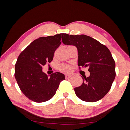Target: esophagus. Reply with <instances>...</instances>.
Listing matches in <instances>:
<instances>
[{
  "label": "esophagus",
  "mask_w": 130,
  "mask_h": 130,
  "mask_svg": "<svg viewBox=\"0 0 130 130\" xmlns=\"http://www.w3.org/2000/svg\"><path fill=\"white\" fill-rule=\"evenodd\" d=\"M72 76H73L72 74H66V75H65V78L66 79H69V78H71V77H72Z\"/></svg>",
  "instance_id": "1"
}]
</instances>
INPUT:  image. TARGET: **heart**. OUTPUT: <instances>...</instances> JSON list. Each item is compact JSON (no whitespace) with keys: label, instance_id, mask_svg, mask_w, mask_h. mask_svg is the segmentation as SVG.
<instances>
[{"label":"heart","instance_id":"heart-1","mask_svg":"<svg viewBox=\"0 0 130 130\" xmlns=\"http://www.w3.org/2000/svg\"><path fill=\"white\" fill-rule=\"evenodd\" d=\"M60 69L61 71H68L70 70V68L69 67L68 65H62L61 66H60Z\"/></svg>","mask_w":130,"mask_h":130}]
</instances>
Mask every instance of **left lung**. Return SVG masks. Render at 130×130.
<instances>
[{"instance_id":"1","label":"left lung","mask_w":130,"mask_h":130,"mask_svg":"<svg viewBox=\"0 0 130 130\" xmlns=\"http://www.w3.org/2000/svg\"><path fill=\"white\" fill-rule=\"evenodd\" d=\"M62 41L64 45L76 46L79 67L89 68L90 75L82 78V84L74 88L75 94L83 101H99L109 92L115 79L116 64L111 52L106 46L85 35L63 34Z\"/></svg>"}]
</instances>
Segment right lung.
<instances>
[{
  "label": "right lung",
  "instance_id": "obj_1",
  "mask_svg": "<svg viewBox=\"0 0 130 130\" xmlns=\"http://www.w3.org/2000/svg\"><path fill=\"white\" fill-rule=\"evenodd\" d=\"M62 34L38 38L19 55L14 76L21 90L30 100L37 103L50 100L60 82L65 79L59 72L48 76L43 72L42 67L53 59L55 50L61 43Z\"/></svg>",
  "mask_w": 130,
  "mask_h": 130
}]
</instances>
